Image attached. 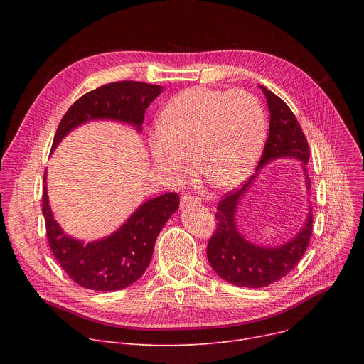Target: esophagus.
Instances as JSON below:
<instances>
[{
    "label": "esophagus",
    "instance_id": "1",
    "mask_svg": "<svg viewBox=\"0 0 364 364\" xmlns=\"http://www.w3.org/2000/svg\"><path fill=\"white\" fill-rule=\"evenodd\" d=\"M199 203V199L196 196L192 195H183L181 196V206L187 208V206H195Z\"/></svg>",
    "mask_w": 364,
    "mask_h": 364
}]
</instances>
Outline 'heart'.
Masks as SVG:
<instances>
[{"label":"heart","instance_id":"1","mask_svg":"<svg viewBox=\"0 0 364 364\" xmlns=\"http://www.w3.org/2000/svg\"><path fill=\"white\" fill-rule=\"evenodd\" d=\"M149 146L155 165L183 181L195 169L218 188L250 178L264 149L267 118L259 100L243 90L186 88L161 110Z\"/></svg>","mask_w":364,"mask_h":364}]
</instances>
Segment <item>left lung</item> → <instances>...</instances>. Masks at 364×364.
<instances>
[{
    "label": "left lung",
    "instance_id": "1",
    "mask_svg": "<svg viewBox=\"0 0 364 364\" xmlns=\"http://www.w3.org/2000/svg\"><path fill=\"white\" fill-rule=\"evenodd\" d=\"M261 90L270 110V132L257 171L274 159L295 158L304 164L302 168L307 176L305 165L310 159V149L294 112L274 92L265 87H261ZM254 178L255 176L242 187L223 196L215 213L217 228L206 247L208 261L215 273L228 283L242 288H264L291 273L307 251L313 233V214L310 209L301 232L288 243L277 247H262L245 240L236 228L235 213L242 195ZM305 184L309 190L311 188L309 176L305 177Z\"/></svg>",
    "mask_w": 364,
    "mask_h": 364
}]
</instances>
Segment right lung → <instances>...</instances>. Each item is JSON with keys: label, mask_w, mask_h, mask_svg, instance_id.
I'll return each instance as SVG.
<instances>
[{"label": "right lung", "mask_w": 364, "mask_h": 364, "mask_svg": "<svg viewBox=\"0 0 364 364\" xmlns=\"http://www.w3.org/2000/svg\"><path fill=\"white\" fill-rule=\"evenodd\" d=\"M162 92L161 85L119 81L88 91L65 113L54 134L53 149L66 134L91 119H114L141 129L149 105ZM44 174V181H46ZM180 205L177 193H165L144 202L128 221L106 239L75 240L63 233L53 218L47 187L43 192V214L50 250L66 274L85 289L119 291L141 277L151 259L156 237Z\"/></svg>", "instance_id": "right-lung-1"}]
</instances>
